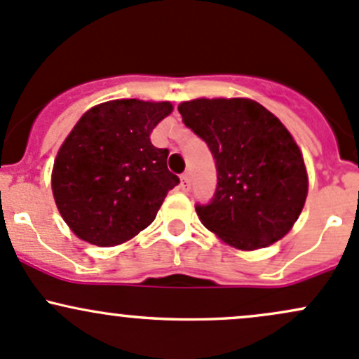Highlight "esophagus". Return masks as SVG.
I'll use <instances>...</instances> for the list:
<instances>
[{"instance_id":"esophagus-1","label":"esophagus","mask_w":359,"mask_h":359,"mask_svg":"<svg viewBox=\"0 0 359 359\" xmlns=\"http://www.w3.org/2000/svg\"><path fill=\"white\" fill-rule=\"evenodd\" d=\"M180 188H181V190H183V191H190V188H191V180H190V176H188V172H184V175L181 176Z\"/></svg>"}]
</instances>
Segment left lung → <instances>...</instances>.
Returning <instances> with one entry per match:
<instances>
[{
	"instance_id": "left-lung-1",
	"label": "left lung",
	"mask_w": 359,
	"mask_h": 359,
	"mask_svg": "<svg viewBox=\"0 0 359 359\" xmlns=\"http://www.w3.org/2000/svg\"><path fill=\"white\" fill-rule=\"evenodd\" d=\"M178 111L217 169L214 196L195 205L202 224L240 250L279 241L308 194L306 168L291 133L252 99H196Z\"/></svg>"
}]
</instances>
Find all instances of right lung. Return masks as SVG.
Returning a JSON list of instances; mask_svg holds the SVG:
<instances>
[{
    "label": "right lung",
    "mask_w": 359,
    "mask_h": 359,
    "mask_svg": "<svg viewBox=\"0 0 359 359\" xmlns=\"http://www.w3.org/2000/svg\"><path fill=\"white\" fill-rule=\"evenodd\" d=\"M172 111L169 102L109 101L88 109L57 152L53 195L80 240L97 246L128 241L152 224L180 178L168 149L150 133Z\"/></svg>",
    "instance_id": "1"
}]
</instances>
